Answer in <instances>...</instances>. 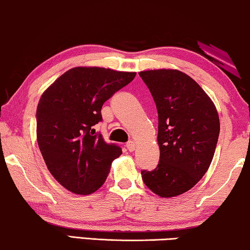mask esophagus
<instances>
[{
  "instance_id": "obj_1",
  "label": "esophagus",
  "mask_w": 250,
  "mask_h": 250,
  "mask_svg": "<svg viewBox=\"0 0 250 250\" xmlns=\"http://www.w3.org/2000/svg\"><path fill=\"white\" fill-rule=\"evenodd\" d=\"M135 146H136V145L134 141H128L127 143H126V148H127L129 151H134Z\"/></svg>"
}]
</instances>
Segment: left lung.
I'll use <instances>...</instances> for the list:
<instances>
[{
	"label": "left lung",
	"mask_w": 250,
	"mask_h": 250,
	"mask_svg": "<svg viewBox=\"0 0 250 250\" xmlns=\"http://www.w3.org/2000/svg\"><path fill=\"white\" fill-rule=\"evenodd\" d=\"M158 111L159 163L143 182L163 198L193 188L213 160L220 134L216 108L196 81L176 69L140 71Z\"/></svg>",
	"instance_id": "left-lung-1"
}]
</instances>
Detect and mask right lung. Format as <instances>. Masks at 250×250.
<instances>
[{
	"instance_id": "add662e5",
	"label": "right lung",
	"mask_w": 250,
	"mask_h": 250,
	"mask_svg": "<svg viewBox=\"0 0 250 250\" xmlns=\"http://www.w3.org/2000/svg\"><path fill=\"white\" fill-rule=\"evenodd\" d=\"M135 73L75 67L44 91L36 110V135L47 169L64 189L91 194L104 183L121 146L105 143L93 126L115 92Z\"/></svg>"
}]
</instances>
